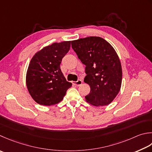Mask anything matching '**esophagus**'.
I'll return each instance as SVG.
<instances>
[{"label":"esophagus","mask_w":152,"mask_h":152,"mask_svg":"<svg viewBox=\"0 0 152 152\" xmlns=\"http://www.w3.org/2000/svg\"><path fill=\"white\" fill-rule=\"evenodd\" d=\"M72 84H73L74 85L76 86H80V85H82V81L81 80H78L76 82H73Z\"/></svg>","instance_id":"34e87169"}]
</instances>
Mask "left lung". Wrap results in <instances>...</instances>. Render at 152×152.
<instances>
[{"label": "left lung", "instance_id": "obj_1", "mask_svg": "<svg viewBox=\"0 0 152 152\" xmlns=\"http://www.w3.org/2000/svg\"><path fill=\"white\" fill-rule=\"evenodd\" d=\"M72 48L83 64L84 81L90 86L86 102L95 106L107 105L120 91L122 68L119 58L110 43L100 37H88L72 41Z\"/></svg>", "mask_w": 152, "mask_h": 152}]
</instances>
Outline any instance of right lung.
Returning a JSON list of instances; mask_svg holds the SVG:
<instances>
[{"label": "right lung", "mask_w": 152, "mask_h": 152, "mask_svg": "<svg viewBox=\"0 0 152 152\" xmlns=\"http://www.w3.org/2000/svg\"><path fill=\"white\" fill-rule=\"evenodd\" d=\"M71 41L55 43L33 56L26 74V86L35 102L50 106L63 99L72 83L61 70L62 59L70 50Z\"/></svg>", "instance_id": "right-lung-1"}]
</instances>
